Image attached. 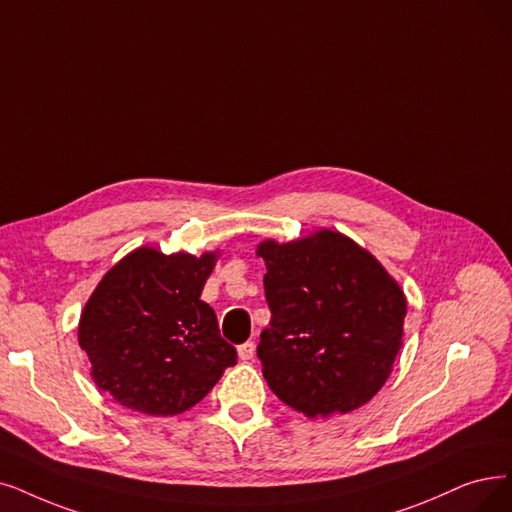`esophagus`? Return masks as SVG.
I'll return each instance as SVG.
<instances>
[{"label": "esophagus", "mask_w": 512, "mask_h": 512, "mask_svg": "<svg viewBox=\"0 0 512 512\" xmlns=\"http://www.w3.org/2000/svg\"><path fill=\"white\" fill-rule=\"evenodd\" d=\"M237 353H239V359H241V361H250V359L254 357V353H256V344H254L252 340L243 342V344H239Z\"/></svg>", "instance_id": "obj_1"}]
</instances>
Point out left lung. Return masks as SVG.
I'll list each match as a JSON object with an SVG mask.
<instances>
[{
	"label": "left lung",
	"mask_w": 512,
	"mask_h": 512,
	"mask_svg": "<svg viewBox=\"0 0 512 512\" xmlns=\"http://www.w3.org/2000/svg\"><path fill=\"white\" fill-rule=\"evenodd\" d=\"M271 323L258 359L271 391L309 418L353 412L384 386L407 311L399 283L334 231L262 241Z\"/></svg>",
	"instance_id": "left-lung-1"
}]
</instances>
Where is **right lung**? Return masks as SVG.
Here are the masks:
<instances>
[{
    "label": "right lung",
    "mask_w": 512,
    "mask_h": 512,
    "mask_svg": "<svg viewBox=\"0 0 512 512\" xmlns=\"http://www.w3.org/2000/svg\"><path fill=\"white\" fill-rule=\"evenodd\" d=\"M216 258L138 248L102 277L77 332L100 391L140 414L176 416L237 363L214 309L199 300Z\"/></svg>",
    "instance_id": "right-lung-1"
}]
</instances>
